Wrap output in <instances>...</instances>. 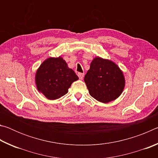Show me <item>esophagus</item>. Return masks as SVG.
<instances>
[{
    "mask_svg": "<svg viewBox=\"0 0 158 158\" xmlns=\"http://www.w3.org/2000/svg\"><path fill=\"white\" fill-rule=\"evenodd\" d=\"M77 75H78L79 78L80 79H82L83 78H84V73H79L78 74H77Z\"/></svg>",
    "mask_w": 158,
    "mask_h": 158,
    "instance_id": "obj_1",
    "label": "esophagus"
}]
</instances>
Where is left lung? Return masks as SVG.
I'll list each match as a JSON object with an SVG mask.
<instances>
[{"instance_id":"8db88e82","label":"left lung","mask_w":158,"mask_h":158,"mask_svg":"<svg viewBox=\"0 0 158 158\" xmlns=\"http://www.w3.org/2000/svg\"><path fill=\"white\" fill-rule=\"evenodd\" d=\"M84 81L90 95L103 103L116 100L125 87L124 75L119 67L113 61L100 57L93 60Z\"/></svg>"}]
</instances>
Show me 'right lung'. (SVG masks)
<instances>
[{
  "mask_svg": "<svg viewBox=\"0 0 158 158\" xmlns=\"http://www.w3.org/2000/svg\"><path fill=\"white\" fill-rule=\"evenodd\" d=\"M79 77L61 57L49 58L37 69L35 84L39 92L49 100H56L65 95Z\"/></svg>",
  "mask_w": 158,
  "mask_h": 158,
  "instance_id": "add662e5",
  "label": "right lung"
}]
</instances>
